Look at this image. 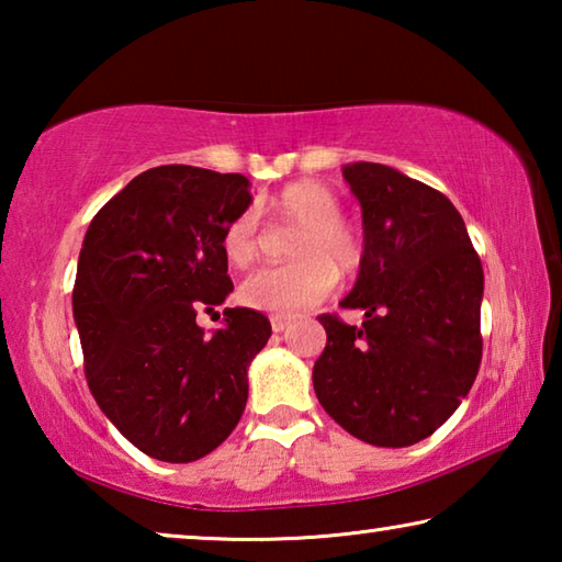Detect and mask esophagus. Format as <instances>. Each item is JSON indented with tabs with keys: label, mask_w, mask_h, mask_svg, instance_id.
<instances>
[{
	"label": "esophagus",
	"mask_w": 562,
	"mask_h": 562,
	"mask_svg": "<svg viewBox=\"0 0 562 562\" xmlns=\"http://www.w3.org/2000/svg\"><path fill=\"white\" fill-rule=\"evenodd\" d=\"M270 325H272V331H278V335H280V331H284V329L290 327V317L272 315V317H270Z\"/></svg>",
	"instance_id": "34e87169"
}]
</instances>
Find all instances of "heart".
I'll use <instances>...</instances> for the list:
<instances>
[{
	"label": "heart",
	"instance_id": "heart-1",
	"mask_svg": "<svg viewBox=\"0 0 562 562\" xmlns=\"http://www.w3.org/2000/svg\"><path fill=\"white\" fill-rule=\"evenodd\" d=\"M274 221L300 227L292 240L290 265L262 268L245 278L240 300L252 310L274 315H297L327 297L339 272H355L364 255L361 237L341 221V203L335 190L319 180H297L274 193L268 203ZM223 252L235 268H247L260 255V227L255 211H245L223 233Z\"/></svg>",
	"mask_w": 562,
	"mask_h": 562
}]
</instances>
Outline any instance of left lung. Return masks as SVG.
Wrapping results in <instances>:
<instances>
[{
	"instance_id": "obj_1",
	"label": "left lung",
	"mask_w": 562,
	"mask_h": 562,
	"mask_svg": "<svg viewBox=\"0 0 562 562\" xmlns=\"http://www.w3.org/2000/svg\"><path fill=\"white\" fill-rule=\"evenodd\" d=\"M341 173L361 205L364 255L339 307L364 322L319 317L327 347L312 384L341 429L402 449L439 429L479 374L483 268L439 190L367 160Z\"/></svg>"
}]
</instances>
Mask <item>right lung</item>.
Returning a JSON list of instances; mask_svg holds the SVG:
<instances>
[{
    "label": "right lung",
    "mask_w": 562,
    "mask_h": 562,
    "mask_svg": "<svg viewBox=\"0 0 562 562\" xmlns=\"http://www.w3.org/2000/svg\"><path fill=\"white\" fill-rule=\"evenodd\" d=\"M250 203L240 173L158 166L113 195L83 237L74 322L87 382L150 459H203L245 412L247 369L272 335L268 317L233 307L205 335L195 315L233 292L223 233Z\"/></svg>",
    "instance_id": "obj_1"
}]
</instances>
